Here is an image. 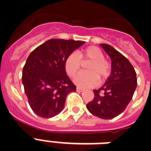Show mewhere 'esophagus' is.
<instances>
[{"instance_id":"1","label":"esophagus","mask_w":151,"mask_h":151,"mask_svg":"<svg viewBox=\"0 0 151 151\" xmlns=\"http://www.w3.org/2000/svg\"><path fill=\"white\" fill-rule=\"evenodd\" d=\"M76 91L78 92H82L84 91L83 88H79V87H77L76 88Z\"/></svg>"}]
</instances>
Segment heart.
Returning <instances> with one entry per match:
<instances>
[{
	"instance_id": "obj_1",
	"label": "heart",
	"mask_w": 151,
	"mask_h": 151,
	"mask_svg": "<svg viewBox=\"0 0 151 151\" xmlns=\"http://www.w3.org/2000/svg\"><path fill=\"white\" fill-rule=\"evenodd\" d=\"M91 60L88 64L87 72L81 73L75 78V82L80 87H91L97 85L98 78L103 82L110 75L111 66L104 58L102 50L96 46H90L79 52L71 53L66 57L64 66L70 77H75L80 70L82 61Z\"/></svg>"
}]
</instances>
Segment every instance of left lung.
<instances>
[{
  "label": "left lung",
  "mask_w": 151,
  "mask_h": 151,
  "mask_svg": "<svg viewBox=\"0 0 151 151\" xmlns=\"http://www.w3.org/2000/svg\"><path fill=\"white\" fill-rule=\"evenodd\" d=\"M101 46L112 60L111 74L86 107L91 114L104 119L115 118L125 110L137 87L134 67L121 53L106 44Z\"/></svg>",
  "instance_id": "obj_1"
}]
</instances>
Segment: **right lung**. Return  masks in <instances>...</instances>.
Returning <instances> with one entry per match:
<instances>
[{
    "instance_id": "add662e5",
    "label": "right lung",
    "mask_w": 151,
    "mask_h": 151,
    "mask_svg": "<svg viewBox=\"0 0 151 151\" xmlns=\"http://www.w3.org/2000/svg\"><path fill=\"white\" fill-rule=\"evenodd\" d=\"M84 41L53 38L36 47L26 60L22 81L29 106L42 118H51L63 110L66 97L76 86L64 66L69 54Z\"/></svg>"
}]
</instances>
